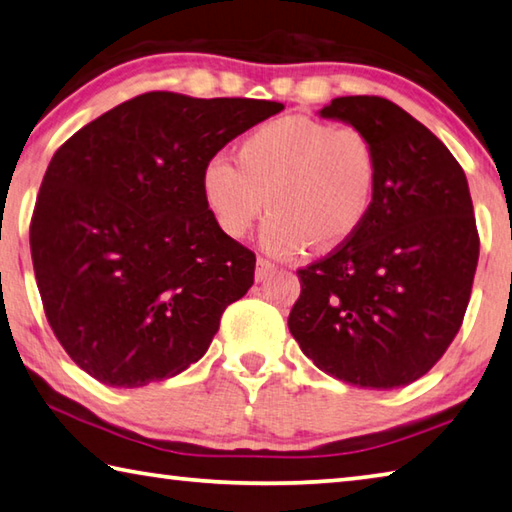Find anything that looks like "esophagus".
Masks as SVG:
<instances>
[{"mask_svg": "<svg viewBox=\"0 0 512 512\" xmlns=\"http://www.w3.org/2000/svg\"><path fill=\"white\" fill-rule=\"evenodd\" d=\"M277 271V266L268 262V259H257V268H255V280L264 282L268 275H273Z\"/></svg>", "mask_w": 512, "mask_h": 512, "instance_id": "esophagus-1", "label": "esophagus"}]
</instances>
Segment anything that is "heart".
<instances>
[{"instance_id":"1","label":"heart","mask_w":512,"mask_h":512,"mask_svg":"<svg viewBox=\"0 0 512 512\" xmlns=\"http://www.w3.org/2000/svg\"><path fill=\"white\" fill-rule=\"evenodd\" d=\"M378 161L356 127L284 116L253 129L237 145V163L212 156L199 176L201 199L224 235L239 239L271 208L262 246L293 257L311 244L340 246L374 206Z\"/></svg>"}]
</instances>
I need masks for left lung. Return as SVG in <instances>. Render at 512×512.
Instances as JSON below:
<instances>
[{"label": "left lung", "instance_id": "left-lung-1", "mask_svg": "<svg viewBox=\"0 0 512 512\" xmlns=\"http://www.w3.org/2000/svg\"><path fill=\"white\" fill-rule=\"evenodd\" d=\"M318 114L369 138L378 183L356 235L297 271L302 293L288 329L304 356L338 380L405 387L436 365L468 309L479 235L466 172L387 98H333Z\"/></svg>", "mask_w": 512, "mask_h": 512}]
</instances>
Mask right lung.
I'll return each mask as SVG.
<instances>
[{
	"label": "right lung",
	"mask_w": 512,
	"mask_h": 512,
	"mask_svg": "<svg viewBox=\"0 0 512 512\" xmlns=\"http://www.w3.org/2000/svg\"><path fill=\"white\" fill-rule=\"evenodd\" d=\"M282 102L150 91L91 120L46 167L31 257L46 320L80 369L143 387L203 358L255 255L201 199L203 165Z\"/></svg>",
	"instance_id": "1"
}]
</instances>
